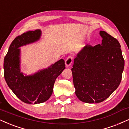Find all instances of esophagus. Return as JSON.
Here are the masks:
<instances>
[{"label":"esophagus","mask_w":129,"mask_h":129,"mask_svg":"<svg viewBox=\"0 0 129 129\" xmlns=\"http://www.w3.org/2000/svg\"><path fill=\"white\" fill-rule=\"evenodd\" d=\"M73 56L71 55H70L67 58V59H66V66L67 67H69L70 66V65L73 62Z\"/></svg>","instance_id":"1"}]
</instances>
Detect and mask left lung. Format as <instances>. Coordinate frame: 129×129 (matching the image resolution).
Wrapping results in <instances>:
<instances>
[{"instance_id":"1","label":"left lung","mask_w":129,"mask_h":129,"mask_svg":"<svg viewBox=\"0 0 129 129\" xmlns=\"http://www.w3.org/2000/svg\"><path fill=\"white\" fill-rule=\"evenodd\" d=\"M102 44H87L77 54L71 69L77 98L85 103H100L118 87L124 59L118 41L100 31Z\"/></svg>"}]
</instances>
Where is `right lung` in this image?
<instances>
[{
	"mask_svg": "<svg viewBox=\"0 0 129 129\" xmlns=\"http://www.w3.org/2000/svg\"><path fill=\"white\" fill-rule=\"evenodd\" d=\"M41 31H27L15 37L4 61V77L7 85L18 99L26 103H41L47 100L53 91L55 80L66 69L60 59L47 69L32 76H24L20 70V46L39 39Z\"/></svg>",
	"mask_w": 129,
	"mask_h": 129,
	"instance_id": "obj_1",
	"label": "right lung"
}]
</instances>
